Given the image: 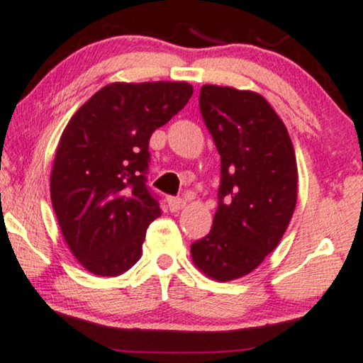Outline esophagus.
Returning a JSON list of instances; mask_svg holds the SVG:
<instances>
[{
	"instance_id": "34e87169",
	"label": "esophagus",
	"mask_w": 363,
	"mask_h": 363,
	"mask_svg": "<svg viewBox=\"0 0 363 363\" xmlns=\"http://www.w3.org/2000/svg\"><path fill=\"white\" fill-rule=\"evenodd\" d=\"M167 203H169V208L172 212H179L181 208L186 207V201L181 197H169L167 199Z\"/></svg>"
}]
</instances>
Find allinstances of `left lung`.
<instances>
[{"label":"left lung","mask_w":363,"mask_h":363,"mask_svg":"<svg viewBox=\"0 0 363 363\" xmlns=\"http://www.w3.org/2000/svg\"><path fill=\"white\" fill-rule=\"evenodd\" d=\"M199 106L220 155L212 230L191 245L194 263L217 281L253 272L278 247L298 199L294 147L262 95L203 85Z\"/></svg>","instance_id":"1"}]
</instances>
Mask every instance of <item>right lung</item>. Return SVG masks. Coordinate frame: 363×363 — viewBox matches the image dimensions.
Listing matches in <instances>:
<instances>
[{"mask_svg": "<svg viewBox=\"0 0 363 363\" xmlns=\"http://www.w3.org/2000/svg\"><path fill=\"white\" fill-rule=\"evenodd\" d=\"M186 82L110 84L65 126L50 174V201L70 252L99 277L141 258L160 197L146 186L150 138L186 106Z\"/></svg>", "mask_w": 363, "mask_h": 363, "instance_id": "1", "label": "right lung"}]
</instances>
